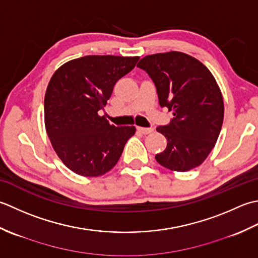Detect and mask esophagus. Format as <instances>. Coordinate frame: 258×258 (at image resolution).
I'll return each mask as SVG.
<instances>
[{
  "instance_id": "esophagus-1",
  "label": "esophagus",
  "mask_w": 258,
  "mask_h": 258,
  "mask_svg": "<svg viewBox=\"0 0 258 258\" xmlns=\"http://www.w3.org/2000/svg\"><path fill=\"white\" fill-rule=\"evenodd\" d=\"M138 131H139V133H141V134H144V135H149V134L152 133V131H154V129H152V128L138 127Z\"/></svg>"
}]
</instances>
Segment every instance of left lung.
<instances>
[{"mask_svg": "<svg viewBox=\"0 0 258 258\" xmlns=\"http://www.w3.org/2000/svg\"><path fill=\"white\" fill-rule=\"evenodd\" d=\"M137 67L148 73L159 104L173 114L169 124L157 128L168 143L156 160L172 171L202 165L216 145L224 120L223 96L212 72L177 51L147 55Z\"/></svg>", "mask_w": 258, "mask_h": 258, "instance_id": "1", "label": "left lung"}]
</instances>
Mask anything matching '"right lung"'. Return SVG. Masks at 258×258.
Segmentation results:
<instances>
[{"instance_id":"add662e5","label":"right lung","mask_w":258,"mask_h":258,"mask_svg":"<svg viewBox=\"0 0 258 258\" xmlns=\"http://www.w3.org/2000/svg\"><path fill=\"white\" fill-rule=\"evenodd\" d=\"M138 60L87 55L64 63L52 76L44 97L46 134L57 157L78 175L98 177L111 170L135 135L134 125L115 127L99 111Z\"/></svg>"}]
</instances>
